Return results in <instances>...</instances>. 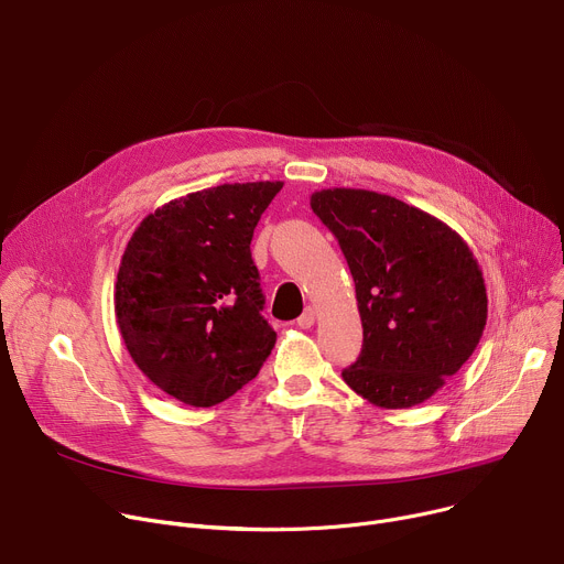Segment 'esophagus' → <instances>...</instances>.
I'll use <instances>...</instances> for the list:
<instances>
[{
  "label": "esophagus",
  "mask_w": 564,
  "mask_h": 564,
  "mask_svg": "<svg viewBox=\"0 0 564 564\" xmlns=\"http://www.w3.org/2000/svg\"><path fill=\"white\" fill-rule=\"evenodd\" d=\"M315 308H311V305H308V308H305L303 311V315L296 319V324H299V328H311V326H315Z\"/></svg>",
  "instance_id": "1"
}]
</instances>
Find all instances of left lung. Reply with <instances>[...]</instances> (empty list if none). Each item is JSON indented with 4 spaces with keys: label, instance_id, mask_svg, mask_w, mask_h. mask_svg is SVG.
<instances>
[{
    "label": "left lung",
    "instance_id": "obj_1",
    "mask_svg": "<svg viewBox=\"0 0 564 564\" xmlns=\"http://www.w3.org/2000/svg\"><path fill=\"white\" fill-rule=\"evenodd\" d=\"M311 207L339 240L365 328L344 382L382 409L425 402L468 362L486 328L473 249L443 220L384 193L322 188Z\"/></svg>",
    "mask_w": 564,
    "mask_h": 564
}]
</instances>
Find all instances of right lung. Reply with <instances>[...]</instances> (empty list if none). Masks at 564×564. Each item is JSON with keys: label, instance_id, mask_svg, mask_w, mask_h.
<instances>
[{"label": "right lung", "instance_id": "obj_1", "mask_svg": "<svg viewBox=\"0 0 564 564\" xmlns=\"http://www.w3.org/2000/svg\"><path fill=\"white\" fill-rule=\"evenodd\" d=\"M283 182L220 184L148 214L121 256L115 315L132 362L164 393L214 406L261 371L276 333L251 236Z\"/></svg>", "mask_w": 564, "mask_h": 564}]
</instances>
